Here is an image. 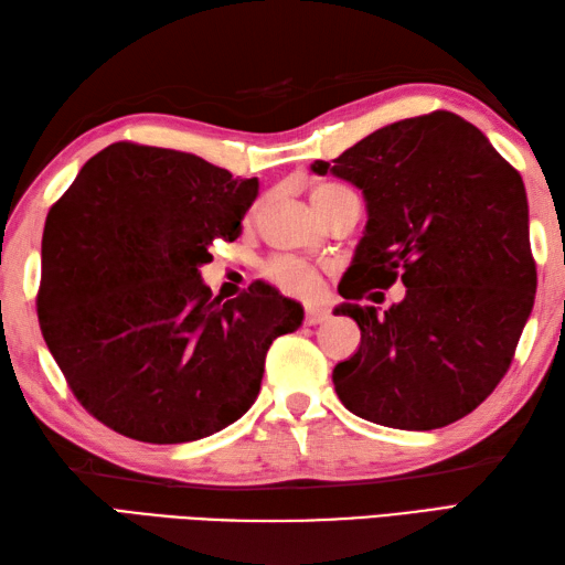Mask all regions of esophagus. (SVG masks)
Returning a JSON list of instances; mask_svg holds the SVG:
<instances>
[{
	"label": "esophagus",
	"mask_w": 565,
	"mask_h": 565,
	"mask_svg": "<svg viewBox=\"0 0 565 565\" xmlns=\"http://www.w3.org/2000/svg\"><path fill=\"white\" fill-rule=\"evenodd\" d=\"M330 318V310L320 308V306H308L306 308V322L308 326H320V322H326Z\"/></svg>",
	"instance_id": "esophagus-1"
}]
</instances>
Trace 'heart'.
<instances>
[{
	"mask_svg": "<svg viewBox=\"0 0 565 565\" xmlns=\"http://www.w3.org/2000/svg\"><path fill=\"white\" fill-rule=\"evenodd\" d=\"M328 189H338V184H318L313 189V194L318 191H328ZM267 279L274 281L279 289L296 294V296H313L320 289V276L318 271L310 267V264L294 259V257H279L267 264Z\"/></svg>",
	"mask_w": 565,
	"mask_h": 565,
	"instance_id": "obj_1",
	"label": "heart"
}]
</instances>
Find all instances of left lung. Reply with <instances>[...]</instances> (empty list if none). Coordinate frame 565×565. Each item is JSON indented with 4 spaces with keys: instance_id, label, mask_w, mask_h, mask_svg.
Here are the masks:
<instances>
[{
    "instance_id": "8db88e82",
    "label": "left lung",
    "mask_w": 565,
    "mask_h": 565,
    "mask_svg": "<svg viewBox=\"0 0 565 565\" xmlns=\"http://www.w3.org/2000/svg\"><path fill=\"white\" fill-rule=\"evenodd\" d=\"M310 170L362 189L369 213L334 308L362 330L356 354L332 371L342 405L417 431L476 411L508 374L534 306L520 172L451 111L383 126ZM395 278L401 305L383 315L361 306Z\"/></svg>"
}]
</instances>
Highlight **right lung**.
Returning <instances> with one entry per match:
<instances>
[{
    "mask_svg": "<svg viewBox=\"0 0 565 565\" xmlns=\"http://www.w3.org/2000/svg\"><path fill=\"white\" fill-rule=\"evenodd\" d=\"M257 177L196 154L114 142L47 211L43 340L84 411L130 439L209 437L257 401L269 344L303 308L269 284L221 303L201 279L239 235Z\"/></svg>",
    "mask_w": 565,
    "mask_h": 565,
    "instance_id": "1",
    "label": "right lung"
}]
</instances>
